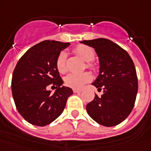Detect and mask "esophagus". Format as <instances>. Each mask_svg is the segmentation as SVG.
Returning a JSON list of instances; mask_svg holds the SVG:
<instances>
[{"instance_id": "1", "label": "esophagus", "mask_w": 151, "mask_h": 151, "mask_svg": "<svg viewBox=\"0 0 151 151\" xmlns=\"http://www.w3.org/2000/svg\"><path fill=\"white\" fill-rule=\"evenodd\" d=\"M82 90L81 89H73V92L74 93H81Z\"/></svg>"}]
</instances>
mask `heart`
I'll return each mask as SVG.
<instances>
[{"instance_id": "1", "label": "heart", "mask_w": 151, "mask_h": 151, "mask_svg": "<svg viewBox=\"0 0 151 151\" xmlns=\"http://www.w3.org/2000/svg\"><path fill=\"white\" fill-rule=\"evenodd\" d=\"M74 52L79 57H81L84 61L87 62L86 67L91 70H95V65L91 62L95 57V52L92 47L81 44L78 45L74 49ZM65 61H66V54L64 52H62L58 55L56 61V67L59 73L64 74L66 72ZM90 79H91V76L89 72H83L81 74L70 73L65 76L64 81L65 86H67L68 87H70L72 89H80L84 86V85L88 83L90 81Z\"/></svg>"}]
</instances>
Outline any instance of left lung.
Wrapping results in <instances>:
<instances>
[{
	"instance_id": "8db88e82",
	"label": "left lung",
	"mask_w": 151,
	"mask_h": 151,
	"mask_svg": "<svg viewBox=\"0 0 151 151\" xmlns=\"http://www.w3.org/2000/svg\"><path fill=\"white\" fill-rule=\"evenodd\" d=\"M94 48L99 60V73L93 86L104 94L86 105L89 117L105 127L118 125L132 110L138 89L133 61L120 46L106 38L81 42Z\"/></svg>"
}]
</instances>
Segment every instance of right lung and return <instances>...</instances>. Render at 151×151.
Returning <instances> with one entry per match:
<instances>
[{
    "mask_svg": "<svg viewBox=\"0 0 151 151\" xmlns=\"http://www.w3.org/2000/svg\"><path fill=\"white\" fill-rule=\"evenodd\" d=\"M69 42L46 40L32 47L19 60L11 81V90L16 109L28 122L48 125L65 109L73 91L62 86L63 81L56 67V61ZM53 84V94L47 89Z\"/></svg>",
    "mask_w": 151,
    "mask_h": 151,
    "instance_id": "add662e5",
    "label": "right lung"
}]
</instances>
